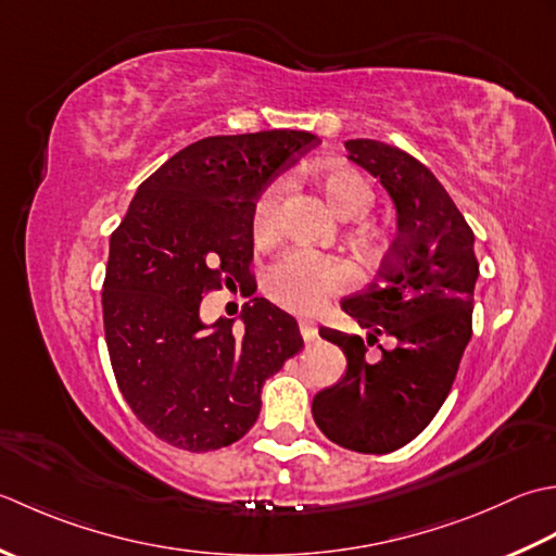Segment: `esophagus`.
<instances>
[{
  "label": "esophagus",
  "mask_w": 556,
  "mask_h": 556,
  "mask_svg": "<svg viewBox=\"0 0 556 556\" xmlns=\"http://www.w3.org/2000/svg\"><path fill=\"white\" fill-rule=\"evenodd\" d=\"M300 333H302V338H304V343H314L316 338H319V328H316L314 321L302 319V321H300Z\"/></svg>",
  "instance_id": "obj_1"
}]
</instances>
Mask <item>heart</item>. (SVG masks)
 <instances>
[{"instance_id":"1","label":"heart","mask_w":556,"mask_h":556,"mask_svg":"<svg viewBox=\"0 0 556 556\" xmlns=\"http://www.w3.org/2000/svg\"><path fill=\"white\" fill-rule=\"evenodd\" d=\"M319 185L328 206L341 218H357L369 206V187L353 169H324ZM280 185H270L262 197L256 199L252 211V230L256 237H268L276 230ZM369 244L383 252L389 247V237L383 232H371ZM353 286V270L343 262L331 256H319L302 249L286 252L268 266L264 276V290L270 300L280 307L298 314H312L333 294Z\"/></svg>"}]
</instances>
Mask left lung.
I'll use <instances>...</instances> for the list:
<instances>
[{
	"instance_id": "8db88e82",
	"label": "left lung",
	"mask_w": 556,
	"mask_h": 556,
	"mask_svg": "<svg viewBox=\"0 0 556 556\" xmlns=\"http://www.w3.org/2000/svg\"><path fill=\"white\" fill-rule=\"evenodd\" d=\"M348 157L379 177L399 211V235L367 290L341 307L359 336L321 328L343 350L345 377L314 395L316 427L357 453H391L422 432L458 374L472 336V294L480 276L475 235L446 189L399 146L345 141ZM389 337L391 349L378 343ZM377 344L382 355L368 359Z\"/></svg>"
}]
</instances>
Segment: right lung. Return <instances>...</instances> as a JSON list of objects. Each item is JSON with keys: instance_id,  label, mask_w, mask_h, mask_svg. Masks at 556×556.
<instances>
[{"instance_id": "add662e5", "label": "right lung", "mask_w": 556, "mask_h": 556, "mask_svg": "<svg viewBox=\"0 0 556 556\" xmlns=\"http://www.w3.org/2000/svg\"><path fill=\"white\" fill-rule=\"evenodd\" d=\"M316 143L290 129L191 143L146 179L110 237V365L139 422L169 446L203 453L242 439L264 381L304 348L298 321L264 298L244 302L240 331L232 319L208 328L199 307L223 282L247 292L254 203Z\"/></svg>"}]
</instances>
